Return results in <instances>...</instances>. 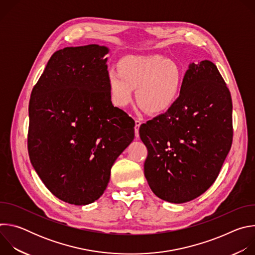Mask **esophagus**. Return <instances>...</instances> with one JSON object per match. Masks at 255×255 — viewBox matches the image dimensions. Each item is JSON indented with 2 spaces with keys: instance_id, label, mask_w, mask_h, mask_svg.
Here are the masks:
<instances>
[{
  "instance_id": "obj_1",
  "label": "esophagus",
  "mask_w": 255,
  "mask_h": 255,
  "mask_svg": "<svg viewBox=\"0 0 255 255\" xmlns=\"http://www.w3.org/2000/svg\"><path fill=\"white\" fill-rule=\"evenodd\" d=\"M141 125V122L139 120H135V127H134V130H135V138L136 140L139 139V127Z\"/></svg>"
}]
</instances>
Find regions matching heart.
Returning <instances> with one entry per match:
<instances>
[{"label": "heart", "instance_id": "1", "mask_svg": "<svg viewBox=\"0 0 255 255\" xmlns=\"http://www.w3.org/2000/svg\"><path fill=\"white\" fill-rule=\"evenodd\" d=\"M118 68L107 75L115 106H128L133 100V89H137L138 103L152 114H163L176 103L184 80V71L176 61L158 54L129 55L120 60Z\"/></svg>", "mask_w": 255, "mask_h": 255}]
</instances>
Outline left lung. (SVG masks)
<instances>
[{
	"label": "left lung",
	"mask_w": 255,
	"mask_h": 255,
	"mask_svg": "<svg viewBox=\"0 0 255 255\" xmlns=\"http://www.w3.org/2000/svg\"><path fill=\"white\" fill-rule=\"evenodd\" d=\"M148 154L144 175L161 200L181 204L204 194L231 148L232 100L217 66L191 63L169 111L139 128Z\"/></svg>",
	"instance_id": "obj_1"
}]
</instances>
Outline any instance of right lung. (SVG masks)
Wrapping results in <instances>:
<instances>
[{"label": "right lung", "mask_w": 255, "mask_h": 255, "mask_svg": "<svg viewBox=\"0 0 255 255\" xmlns=\"http://www.w3.org/2000/svg\"><path fill=\"white\" fill-rule=\"evenodd\" d=\"M106 46L65 47L52 54L29 102L28 152L59 200H98L117 157L134 139V120L109 93Z\"/></svg>", "instance_id": "add662e5"}]
</instances>
